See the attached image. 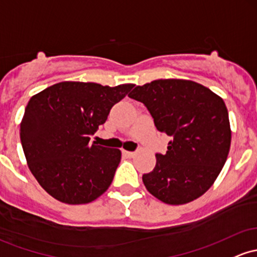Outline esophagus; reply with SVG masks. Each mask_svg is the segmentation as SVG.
I'll return each mask as SVG.
<instances>
[{
  "label": "esophagus",
  "mask_w": 257,
  "mask_h": 257,
  "mask_svg": "<svg viewBox=\"0 0 257 257\" xmlns=\"http://www.w3.org/2000/svg\"><path fill=\"white\" fill-rule=\"evenodd\" d=\"M123 155L124 156L128 157V159H132V157H134L137 154H135V152H132V151H123Z\"/></svg>",
  "instance_id": "1"
}]
</instances>
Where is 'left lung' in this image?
<instances>
[{
    "label": "left lung",
    "instance_id": "1",
    "mask_svg": "<svg viewBox=\"0 0 257 257\" xmlns=\"http://www.w3.org/2000/svg\"><path fill=\"white\" fill-rule=\"evenodd\" d=\"M128 96L148 107L157 131L172 139L165 155L156 154L154 171L143 176L149 193L168 205L188 204L206 193L230 149L223 98L184 79L154 80Z\"/></svg>",
    "mask_w": 257,
    "mask_h": 257
}]
</instances>
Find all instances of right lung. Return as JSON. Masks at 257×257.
I'll list each match as a JSON object with an SVG mask.
<instances>
[{
    "label": "right lung",
    "mask_w": 257,
    "mask_h": 257,
    "mask_svg": "<svg viewBox=\"0 0 257 257\" xmlns=\"http://www.w3.org/2000/svg\"><path fill=\"white\" fill-rule=\"evenodd\" d=\"M133 87L62 81L32 96L21 122V142L28 167L46 193L81 205L108 189L122 154L90 144V135Z\"/></svg>",
    "instance_id": "add662e5"
}]
</instances>
